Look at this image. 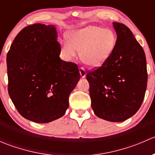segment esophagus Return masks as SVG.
<instances>
[{
    "label": "esophagus",
    "instance_id": "esophagus-1",
    "mask_svg": "<svg viewBox=\"0 0 155 155\" xmlns=\"http://www.w3.org/2000/svg\"><path fill=\"white\" fill-rule=\"evenodd\" d=\"M79 73H80L82 78H85V76H86V72H85V70L83 68H79Z\"/></svg>",
    "mask_w": 155,
    "mask_h": 155
}]
</instances>
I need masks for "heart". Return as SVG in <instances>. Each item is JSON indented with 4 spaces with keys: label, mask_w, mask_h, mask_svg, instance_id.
<instances>
[{
    "label": "heart",
    "mask_w": 155,
    "mask_h": 155,
    "mask_svg": "<svg viewBox=\"0 0 155 155\" xmlns=\"http://www.w3.org/2000/svg\"><path fill=\"white\" fill-rule=\"evenodd\" d=\"M68 39L61 43V53L65 59L72 60L79 50V58L85 64L96 68L102 65L115 49L117 36L111 29L89 25L70 31Z\"/></svg>",
    "instance_id": "heart-1"
}]
</instances>
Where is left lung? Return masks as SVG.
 <instances>
[{
  "mask_svg": "<svg viewBox=\"0 0 155 155\" xmlns=\"http://www.w3.org/2000/svg\"><path fill=\"white\" fill-rule=\"evenodd\" d=\"M115 49L99 68L87 71L95 115L114 122L125 121L141 107L147 87L146 58L143 47L124 24L113 22Z\"/></svg>",
  "mask_w": 155,
  "mask_h": 155,
  "instance_id": "obj_1",
  "label": "left lung"
}]
</instances>
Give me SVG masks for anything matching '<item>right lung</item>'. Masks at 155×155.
Instances as JSON below:
<instances>
[{
	"label": "right lung",
	"mask_w": 155,
	"mask_h": 155,
	"mask_svg": "<svg viewBox=\"0 0 155 155\" xmlns=\"http://www.w3.org/2000/svg\"><path fill=\"white\" fill-rule=\"evenodd\" d=\"M54 25L34 24L15 37L7 55L8 93L26 119L48 123L61 118L80 79L77 64L61 60Z\"/></svg>",
	"instance_id": "right-lung-1"
}]
</instances>
